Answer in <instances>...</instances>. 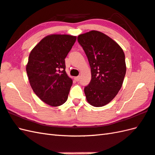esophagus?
Here are the masks:
<instances>
[{
    "instance_id": "esophagus-1",
    "label": "esophagus",
    "mask_w": 155,
    "mask_h": 155,
    "mask_svg": "<svg viewBox=\"0 0 155 155\" xmlns=\"http://www.w3.org/2000/svg\"><path fill=\"white\" fill-rule=\"evenodd\" d=\"M75 80H76V81H77V82L80 81V80H81V77H80V76H78V77H75Z\"/></svg>"
}]
</instances>
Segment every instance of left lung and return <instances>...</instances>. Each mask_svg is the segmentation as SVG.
<instances>
[{"instance_id":"1","label":"left lung","mask_w":155,"mask_h":155,"mask_svg":"<svg viewBox=\"0 0 155 155\" xmlns=\"http://www.w3.org/2000/svg\"><path fill=\"white\" fill-rule=\"evenodd\" d=\"M77 39L91 70V82L84 89L87 100L92 106L103 107L116 97L123 85L127 70L124 53L116 42L99 31L80 35Z\"/></svg>"}]
</instances>
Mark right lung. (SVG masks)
<instances>
[{"instance_id":"right-lung-1","label":"right lung","mask_w":155,"mask_h":155,"mask_svg":"<svg viewBox=\"0 0 155 155\" xmlns=\"http://www.w3.org/2000/svg\"><path fill=\"white\" fill-rule=\"evenodd\" d=\"M77 37L51 35L38 42L29 54L26 67L29 83L46 104L58 107L67 101L72 80L65 71V61Z\"/></svg>"}]
</instances>
